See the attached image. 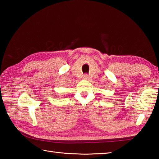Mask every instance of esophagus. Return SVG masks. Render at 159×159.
I'll list each match as a JSON object with an SVG mask.
<instances>
[{"label":"esophagus","instance_id":"34e87169","mask_svg":"<svg viewBox=\"0 0 159 159\" xmlns=\"http://www.w3.org/2000/svg\"><path fill=\"white\" fill-rule=\"evenodd\" d=\"M84 79H86V80H88V79H89V76L88 75V74H85V75H84Z\"/></svg>","mask_w":159,"mask_h":159}]
</instances>
